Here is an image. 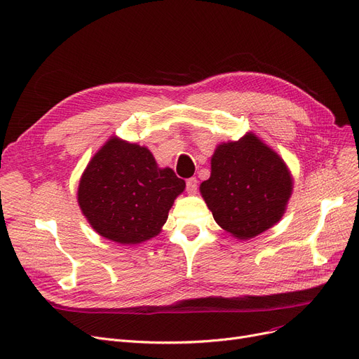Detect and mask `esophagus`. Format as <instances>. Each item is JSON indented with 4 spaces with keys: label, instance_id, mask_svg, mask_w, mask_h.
I'll return each mask as SVG.
<instances>
[{
    "label": "esophagus",
    "instance_id": "esophagus-1",
    "mask_svg": "<svg viewBox=\"0 0 359 359\" xmlns=\"http://www.w3.org/2000/svg\"><path fill=\"white\" fill-rule=\"evenodd\" d=\"M186 191L189 194H195L198 191V179L196 177H191L186 180Z\"/></svg>",
    "mask_w": 359,
    "mask_h": 359
}]
</instances>
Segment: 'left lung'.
<instances>
[{"instance_id": "left-lung-1", "label": "left lung", "mask_w": 359, "mask_h": 359, "mask_svg": "<svg viewBox=\"0 0 359 359\" xmlns=\"http://www.w3.org/2000/svg\"><path fill=\"white\" fill-rule=\"evenodd\" d=\"M201 194L218 226L251 239L282 218L292 194V179L278 155L255 135L218 145L211 176Z\"/></svg>"}]
</instances>
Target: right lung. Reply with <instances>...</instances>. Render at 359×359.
Returning <instances> with one entry per match:
<instances>
[{"mask_svg":"<svg viewBox=\"0 0 359 359\" xmlns=\"http://www.w3.org/2000/svg\"><path fill=\"white\" fill-rule=\"evenodd\" d=\"M184 180L158 168L152 154L111 137L88 164L77 201L101 236L135 245L160 233Z\"/></svg>","mask_w":359,"mask_h":359,"instance_id":"add662e5","label":"right lung"}]
</instances>
